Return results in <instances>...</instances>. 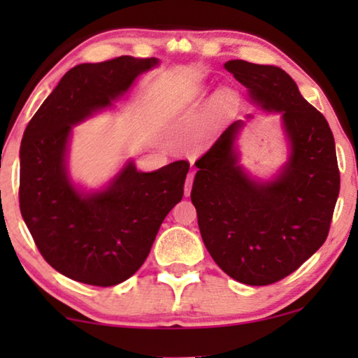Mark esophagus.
Wrapping results in <instances>:
<instances>
[{"label": "esophagus", "instance_id": "obj_1", "mask_svg": "<svg viewBox=\"0 0 358 358\" xmlns=\"http://www.w3.org/2000/svg\"><path fill=\"white\" fill-rule=\"evenodd\" d=\"M192 182H194V173H190L185 179V195L190 194V189H192Z\"/></svg>", "mask_w": 358, "mask_h": 358}]
</instances>
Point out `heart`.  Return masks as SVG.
I'll use <instances>...</instances> for the list:
<instances>
[{
    "mask_svg": "<svg viewBox=\"0 0 358 358\" xmlns=\"http://www.w3.org/2000/svg\"><path fill=\"white\" fill-rule=\"evenodd\" d=\"M215 104H217L218 107H228L233 104V94L229 91H222L218 92V96L215 97Z\"/></svg>",
    "mask_w": 358,
    "mask_h": 358,
    "instance_id": "heart-1",
    "label": "heart"
}]
</instances>
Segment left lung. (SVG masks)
Here are the masks:
<instances>
[{"label": "left lung", "instance_id": "8db88e82", "mask_svg": "<svg viewBox=\"0 0 358 358\" xmlns=\"http://www.w3.org/2000/svg\"><path fill=\"white\" fill-rule=\"evenodd\" d=\"M224 68L248 87L252 104L280 114L288 159L272 179L249 176L236 146L246 124L236 120L195 163L190 199L218 267L246 285H271L326 241L341 187L334 136L282 68L244 60Z\"/></svg>", "mask_w": 358, "mask_h": 358}]
</instances>
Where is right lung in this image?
I'll return each mask as SVG.
<instances>
[{
	"instance_id": "1",
	"label": "right lung",
	"mask_w": 358,
	"mask_h": 358,
	"mask_svg": "<svg viewBox=\"0 0 358 358\" xmlns=\"http://www.w3.org/2000/svg\"><path fill=\"white\" fill-rule=\"evenodd\" d=\"M158 58L119 57L71 68L26 127L19 205L43 259L71 280L112 287L148 257L158 229L184 195L187 161L141 173L131 159L102 189L73 182V127L112 109Z\"/></svg>"
}]
</instances>
